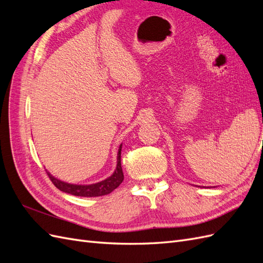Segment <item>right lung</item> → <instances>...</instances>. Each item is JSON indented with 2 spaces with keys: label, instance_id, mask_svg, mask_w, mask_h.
Masks as SVG:
<instances>
[{
  "label": "right lung",
  "instance_id": "add662e5",
  "mask_svg": "<svg viewBox=\"0 0 263 263\" xmlns=\"http://www.w3.org/2000/svg\"><path fill=\"white\" fill-rule=\"evenodd\" d=\"M121 151H122V145L119 146L118 155H117V166L115 172L107 178L106 180L95 183V184L90 185H76V184H69V183L62 182L60 180H57L53 178L49 172H47V176L49 177L50 181L53 183V185L59 189L60 191L68 194H72L76 196H85V197H94V196H102L107 195L121 184L124 180V174L122 170L121 164Z\"/></svg>",
  "mask_w": 263,
  "mask_h": 263
}]
</instances>
